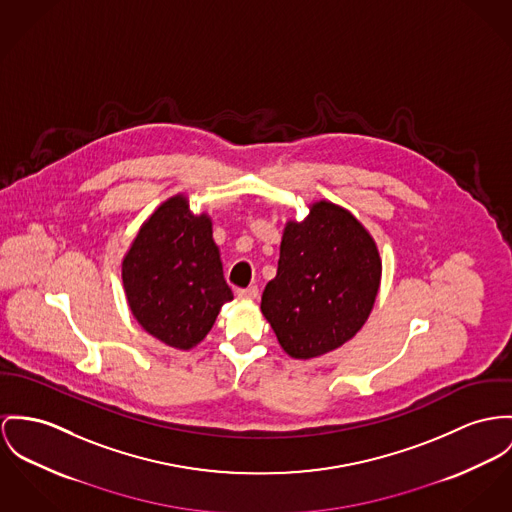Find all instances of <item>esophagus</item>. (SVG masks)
I'll return each mask as SVG.
<instances>
[{"instance_id": "esophagus-1", "label": "esophagus", "mask_w": 512, "mask_h": 512, "mask_svg": "<svg viewBox=\"0 0 512 512\" xmlns=\"http://www.w3.org/2000/svg\"><path fill=\"white\" fill-rule=\"evenodd\" d=\"M237 298L241 300H255L259 298V288L257 286H249V288H237Z\"/></svg>"}]
</instances>
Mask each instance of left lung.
<instances>
[{
	"instance_id": "8db88e82",
	"label": "left lung",
	"mask_w": 512,
	"mask_h": 512,
	"mask_svg": "<svg viewBox=\"0 0 512 512\" xmlns=\"http://www.w3.org/2000/svg\"><path fill=\"white\" fill-rule=\"evenodd\" d=\"M382 276L378 247L353 214L319 200L290 220L261 312L292 358H315L351 341L374 308Z\"/></svg>"
}]
</instances>
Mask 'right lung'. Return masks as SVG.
Wrapping results in <instances>:
<instances>
[{"label": "right lung", "instance_id": "add662e5", "mask_svg": "<svg viewBox=\"0 0 512 512\" xmlns=\"http://www.w3.org/2000/svg\"><path fill=\"white\" fill-rule=\"evenodd\" d=\"M130 312L161 343L189 351L234 298L226 284L212 220L193 214L185 195L159 204L122 259Z\"/></svg>", "mask_w": 512, "mask_h": 512}]
</instances>
